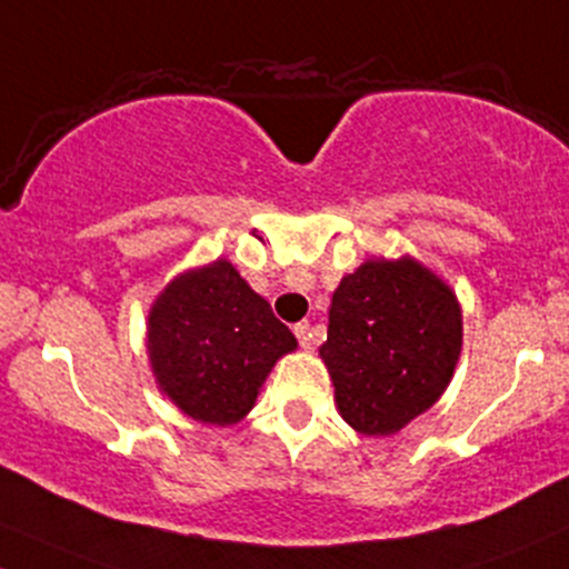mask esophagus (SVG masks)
<instances>
[{
	"instance_id": "1",
	"label": "esophagus",
	"mask_w": 569,
	"mask_h": 569,
	"mask_svg": "<svg viewBox=\"0 0 569 569\" xmlns=\"http://www.w3.org/2000/svg\"><path fill=\"white\" fill-rule=\"evenodd\" d=\"M295 335H297L299 346H302L305 351H310V348H316V342H318V332H316L313 327H310L308 321H299L297 327H295Z\"/></svg>"
}]
</instances>
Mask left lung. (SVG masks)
<instances>
[{"mask_svg":"<svg viewBox=\"0 0 569 569\" xmlns=\"http://www.w3.org/2000/svg\"><path fill=\"white\" fill-rule=\"evenodd\" d=\"M318 353L356 432L395 435L451 383L461 353L457 295L410 256L365 261L337 286Z\"/></svg>","mask_w":569,"mask_h":569,"instance_id":"1","label":"left lung"}]
</instances>
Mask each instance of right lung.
Returning a JSON list of instances; mask_svg holds the SVG:
<instances>
[{"label": "right lung", "instance_id": "add662e5", "mask_svg": "<svg viewBox=\"0 0 569 569\" xmlns=\"http://www.w3.org/2000/svg\"><path fill=\"white\" fill-rule=\"evenodd\" d=\"M297 337L227 259L167 283L148 313L156 383L193 421L229 427L253 408Z\"/></svg>", "mask_w": 569, "mask_h": 569}]
</instances>
